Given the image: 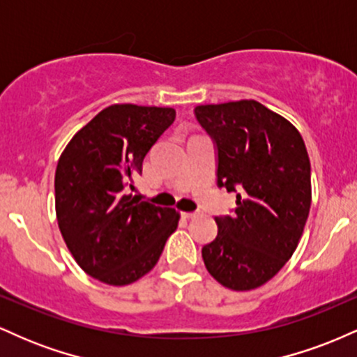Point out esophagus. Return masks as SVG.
I'll return each mask as SVG.
<instances>
[{
	"mask_svg": "<svg viewBox=\"0 0 357 357\" xmlns=\"http://www.w3.org/2000/svg\"><path fill=\"white\" fill-rule=\"evenodd\" d=\"M181 215H183V218L192 220V218H196V216L202 215V213H199V211H184V213H181Z\"/></svg>",
	"mask_w": 357,
	"mask_h": 357,
	"instance_id": "1",
	"label": "esophagus"
}]
</instances>
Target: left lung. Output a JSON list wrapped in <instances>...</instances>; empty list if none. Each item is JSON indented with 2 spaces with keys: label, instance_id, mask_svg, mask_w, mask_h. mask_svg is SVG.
I'll return each instance as SVG.
<instances>
[{
  "label": "left lung",
  "instance_id": "1",
  "mask_svg": "<svg viewBox=\"0 0 357 357\" xmlns=\"http://www.w3.org/2000/svg\"><path fill=\"white\" fill-rule=\"evenodd\" d=\"M196 121L216 149V184L236 192L233 215L216 216L218 235L202 255L231 290L268 282L296 252L310 210V161L287 119L257 100L198 105Z\"/></svg>",
  "mask_w": 357,
  "mask_h": 357
}]
</instances>
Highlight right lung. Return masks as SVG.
<instances>
[{
	"label": "right lung",
	"instance_id": "add662e5",
	"mask_svg": "<svg viewBox=\"0 0 357 357\" xmlns=\"http://www.w3.org/2000/svg\"><path fill=\"white\" fill-rule=\"evenodd\" d=\"M174 117L171 107L110 105L60 155L55 210L61 236L84 272L104 284L129 285L146 275L178 227L173 208L127 195Z\"/></svg>",
	"mask_w": 357,
	"mask_h": 357
}]
</instances>
